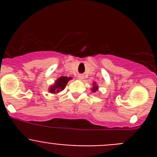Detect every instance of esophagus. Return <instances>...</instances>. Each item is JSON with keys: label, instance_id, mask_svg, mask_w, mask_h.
Returning a JSON list of instances; mask_svg holds the SVG:
<instances>
[{"label": "esophagus", "instance_id": "34e87169", "mask_svg": "<svg viewBox=\"0 0 157 157\" xmlns=\"http://www.w3.org/2000/svg\"><path fill=\"white\" fill-rule=\"evenodd\" d=\"M83 78H84V76H83L82 75H78V79H80V80L83 79Z\"/></svg>", "mask_w": 157, "mask_h": 157}]
</instances>
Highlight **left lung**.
<instances>
[{
    "instance_id": "1",
    "label": "left lung",
    "mask_w": 157,
    "mask_h": 157,
    "mask_svg": "<svg viewBox=\"0 0 157 157\" xmlns=\"http://www.w3.org/2000/svg\"><path fill=\"white\" fill-rule=\"evenodd\" d=\"M93 85H94V86H93L92 91H93V92H96V91L98 90V86H97V84H96L95 82H94V84H93Z\"/></svg>"
}]
</instances>
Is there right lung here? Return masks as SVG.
I'll return each instance as SVG.
<instances>
[{
	"label": "right lung",
	"instance_id": "right-lung-1",
	"mask_svg": "<svg viewBox=\"0 0 157 157\" xmlns=\"http://www.w3.org/2000/svg\"><path fill=\"white\" fill-rule=\"evenodd\" d=\"M71 77H66V76H61V77H59V78H57L56 81L55 82L54 85L51 86L49 87V92H50L51 94H58V93L63 90V89L66 87L68 81L71 79Z\"/></svg>",
	"mask_w": 157,
	"mask_h": 157
}]
</instances>
